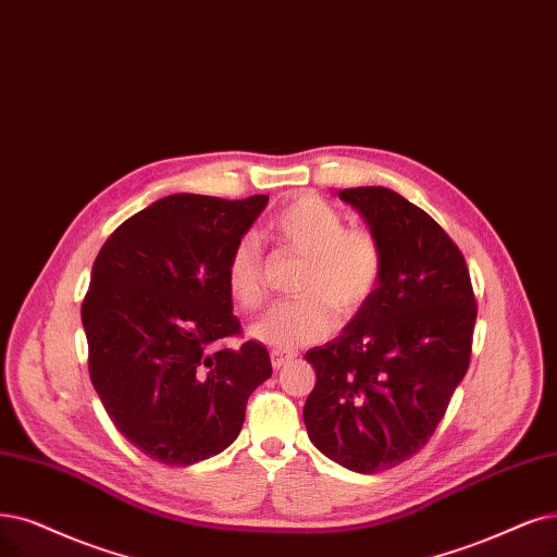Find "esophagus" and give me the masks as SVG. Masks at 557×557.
<instances>
[{
    "label": "esophagus",
    "instance_id": "obj_1",
    "mask_svg": "<svg viewBox=\"0 0 557 557\" xmlns=\"http://www.w3.org/2000/svg\"><path fill=\"white\" fill-rule=\"evenodd\" d=\"M294 360V354H286V351H280V348H273L271 351V362L275 369H282L284 364H289Z\"/></svg>",
    "mask_w": 557,
    "mask_h": 557
}]
</instances>
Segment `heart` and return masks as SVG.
Masks as SVG:
<instances>
[{"mask_svg":"<svg viewBox=\"0 0 557 557\" xmlns=\"http://www.w3.org/2000/svg\"><path fill=\"white\" fill-rule=\"evenodd\" d=\"M271 234L305 257L294 300L273 305L252 327L255 339L296 348L331 335L339 321L358 317L372 302L385 273L383 243L372 230L346 226L344 215L321 197L302 195L284 206L271 222ZM224 284L245 312L265 300V268L257 236L238 238L224 263Z\"/></svg>","mask_w":557,"mask_h":557,"instance_id":"1","label":"heart"}]
</instances>
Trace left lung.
<instances>
[{
    "instance_id": "8db88e82",
    "label": "left lung",
    "mask_w": 557,
    "mask_h": 557,
    "mask_svg": "<svg viewBox=\"0 0 557 557\" xmlns=\"http://www.w3.org/2000/svg\"><path fill=\"white\" fill-rule=\"evenodd\" d=\"M339 199L383 243L385 273L342 335L305 354L317 385L302 418L327 459L372 475L434 436L468 372L478 300L457 243L420 206L381 185Z\"/></svg>"
}]
</instances>
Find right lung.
<instances>
[{
    "instance_id": "add662e5",
    "label": "right lung",
    "mask_w": 557,
    "mask_h": 557,
    "mask_svg": "<svg viewBox=\"0 0 557 557\" xmlns=\"http://www.w3.org/2000/svg\"><path fill=\"white\" fill-rule=\"evenodd\" d=\"M268 197L172 195L110 234L82 302L89 376L114 426L164 466L220 455L240 434L247 399L273 374L240 335L224 263Z\"/></svg>"
}]
</instances>
